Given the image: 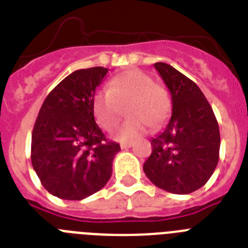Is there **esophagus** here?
Listing matches in <instances>:
<instances>
[{
    "label": "esophagus",
    "instance_id": "obj_1",
    "mask_svg": "<svg viewBox=\"0 0 248 248\" xmlns=\"http://www.w3.org/2000/svg\"><path fill=\"white\" fill-rule=\"evenodd\" d=\"M131 146H134V142H131V141H128V142H121V149H128Z\"/></svg>",
    "mask_w": 248,
    "mask_h": 248
}]
</instances>
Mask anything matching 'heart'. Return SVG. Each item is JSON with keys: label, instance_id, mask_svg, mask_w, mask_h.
<instances>
[{"label": "heart", "instance_id": "b5f03b06", "mask_svg": "<svg viewBox=\"0 0 248 248\" xmlns=\"http://www.w3.org/2000/svg\"><path fill=\"white\" fill-rule=\"evenodd\" d=\"M92 108L97 124L106 131L120 124L126 108L128 120L118 128L116 139L131 141L146 134L149 126L159 128L169 117L171 101L146 73L130 69L114 77L108 89L95 93Z\"/></svg>", "mask_w": 248, "mask_h": 248}]
</instances>
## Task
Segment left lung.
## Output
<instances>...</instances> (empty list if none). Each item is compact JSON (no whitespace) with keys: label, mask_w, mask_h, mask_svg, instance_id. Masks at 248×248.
Segmentation results:
<instances>
[{"label":"left lung","mask_w":248,"mask_h":248,"mask_svg":"<svg viewBox=\"0 0 248 248\" xmlns=\"http://www.w3.org/2000/svg\"><path fill=\"white\" fill-rule=\"evenodd\" d=\"M171 94V117L155 139L143 171L157 188L189 194L209 180L219 160L220 136L211 105L193 80L166 63H155Z\"/></svg>","instance_id":"8db88e82"}]
</instances>
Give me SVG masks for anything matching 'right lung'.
I'll use <instances>...</instances> for the list:
<instances>
[{
  "mask_svg": "<svg viewBox=\"0 0 248 248\" xmlns=\"http://www.w3.org/2000/svg\"><path fill=\"white\" fill-rule=\"evenodd\" d=\"M107 68L79 69L64 78L41 106L32 137L31 163L50 194L82 201L101 190L112 175L120 145L95 124L92 102Z\"/></svg>",
  "mask_w": 248,
  "mask_h": 248,
  "instance_id": "1",
  "label": "right lung"
}]
</instances>
